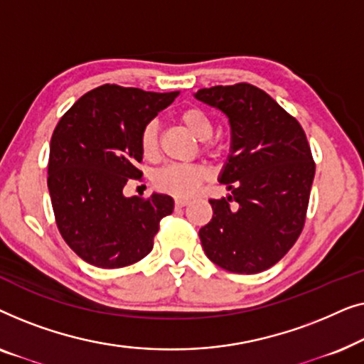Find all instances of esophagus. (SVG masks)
Returning <instances> with one entry per match:
<instances>
[{
	"mask_svg": "<svg viewBox=\"0 0 364 364\" xmlns=\"http://www.w3.org/2000/svg\"><path fill=\"white\" fill-rule=\"evenodd\" d=\"M187 203H188L187 198H176V207H177V208H182V207H186Z\"/></svg>",
	"mask_w": 364,
	"mask_h": 364,
	"instance_id": "1",
	"label": "esophagus"
}]
</instances>
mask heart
<instances>
[{
	"label": "heart",
	"instance_id": "1",
	"mask_svg": "<svg viewBox=\"0 0 364 364\" xmlns=\"http://www.w3.org/2000/svg\"><path fill=\"white\" fill-rule=\"evenodd\" d=\"M178 121L191 131L193 136L200 141H207L213 132V124L207 112L200 107H187L178 114ZM141 149L144 157L152 159L159 149V124L156 121L147 122L141 131ZM205 151H212L213 144H203ZM210 171L203 164H167L156 171L152 177L154 187L159 192L168 193V196L186 198L196 193L198 187L207 181Z\"/></svg>",
	"mask_w": 364,
	"mask_h": 364
}]
</instances>
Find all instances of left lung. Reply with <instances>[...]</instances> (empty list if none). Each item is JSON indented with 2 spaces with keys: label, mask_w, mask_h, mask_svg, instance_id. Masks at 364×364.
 Wrapping results in <instances>:
<instances>
[{
  "label": "left lung",
  "mask_w": 364,
  "mask_h": 364,
  "mask_svg": "<svg viewBox=\"0 0 364 364\" xmlns=\"http://www.w3.org/2000/svg\"><path fill=\"white\" fill-rule=\"evenodd\" d=\"M196 97L220 109L232 129L220 176L232 196L208 200L212 220L198 232L203 252L227 272L260 273L287 255L305 225L315 177L306 134L275 99L248 82L198 89Z\"/></svg>",
  "instance_id": "1"
}]
</instances>
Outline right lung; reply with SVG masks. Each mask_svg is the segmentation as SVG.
<instances>
[{
	"label": "right lung",
	"mask_w": 364,
	"mask_h": 364,
	"mask_svg": "<svg viewBox=\"0 0 364 364\" xmlns=\"http://www.w3.org/2000/svg\"><path fill=\"white\" fill-rule=\"evenodd\" d=\"M178 92L104 84L64 112L51 137L48 188L58 230L71 250L99 268L132 265L154 247L172 197H124L142 181L141 131Z\"/></svg>",
	"instance_id": "right-lung-1"
}]
</instances>
